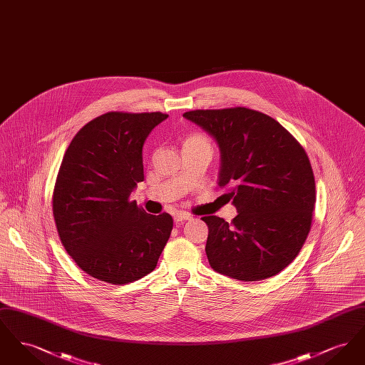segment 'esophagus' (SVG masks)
<instances>
[{
  "mask_svg": "<svg viewBox=\"0 0 365 365\" xmlns=\"http://www.w3.org/2000/svg\"><path fill=\"white\" fill-rule=\"evenodd\" d=\"M192 219L190 213H186V212H176L174 215V220L176 223H180V222H186V220H190Z\"/></svg>",
  "mask_w": 365,
  "mask_h": 365,
  "instance_id": "34e87169",
  "label": "esophagus"
}]
</instances>
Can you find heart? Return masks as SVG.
Instances as JSON below:
<instances>
[{"instance_id": "1", "label": "heart", "mask_w": 365, "mask_h": 365, "mask_svg": "<svg viewBox=\"0 0 365 365\" xmlns=\"http://www.w3.org/2000/svg\"><path fill=\"white\" fill-rule=\"evenodd\" d=\"M185 145H208L210 146L208 138L200 133H192L190 135H187L183 142V146Z\"/></svg>"}]
</instances>
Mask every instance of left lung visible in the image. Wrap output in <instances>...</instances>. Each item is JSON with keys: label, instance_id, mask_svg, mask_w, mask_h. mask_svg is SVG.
<instances>
[{"label": "left lung", "instance_id": "left-lung-1", "mask_svg": "<svg viewBox=\"0 0 365 365\" xmlns=\"http://www.w3.org/2000/svg\"><path fill=\"white\" fill-rule=\"evenodd\" d=\"M183 116L217 140L219 186L238 209L231 225L201 217L209 230L210 267L243 282L277 275L298 256L312 226L316 186L305 149L275 119L249 108L197 109Z\"/></svg>", "mask_w": 365, "mask_h": 365}]
</instances>
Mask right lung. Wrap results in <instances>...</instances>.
I'll return each mask as SVG.
<instances>
[{
  "label": "right lung",
  "instance_id": "right-lung-1",
  "mask_svg": "<svg viewBox=\"0 0 365 365\" xmlns=\"http://www.w3.org/2000/svg\"><path fill=\"white\" fill-rule=\"evenodd\" d=\"M161 112H106L71 140L53 190V217L64 249L93 278L125 284L156 268L174 220L130 201L143 180L142 148Z\"/></svg>",
  "mask_w": 365,
  "mask_h": 365
}]
</instances>
